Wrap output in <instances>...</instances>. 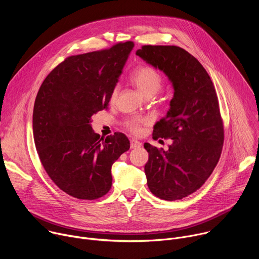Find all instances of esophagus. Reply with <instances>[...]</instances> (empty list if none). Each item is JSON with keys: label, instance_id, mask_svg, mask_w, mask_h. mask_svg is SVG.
Masks as SVG:
<instances>
[{"label": "esophagus", "instance_id": "1", "mask_svg": "<svg viewBox=\"0 0 259 259\" xmlns=\"http://www.w3.org/2000/svg\"><path fill=\"white\" fill-rule=\"evenodd\" d=\"M142 145V143L136 139H131L130 140V147L131 149H138V147H140Z\"/></svg>", "mask_w": 259, "mask_h": 259}]
</instances>
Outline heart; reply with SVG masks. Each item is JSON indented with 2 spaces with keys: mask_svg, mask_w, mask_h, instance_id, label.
I'll use <instances>...</instances> for the list:
<instances>
[{
  "mask_svg": "<svg viewBox=\"0 0 259 259\" xmlns=\"http://www.w3.org/2000/svg\"><path fill=\"white\" fill-rule=\"evenodd\" d=\"M131 82L138 89V91L145 97L154 96L162 87V77L160 72L152 66L143 65L136 68L131 75ZM119 88L116 86L112 92V99L114 100L118 95ZM144 123L143 119L132 118L126 122V127L134 132L138 133L140 126Z\"/></svg>",
  "mask_w": 259,
  "mask_h": 259,
  "instance_id": "b5f03b06",
  "label": "heart"
}]
</instances>
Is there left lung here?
Listing matches in <instances>:
<instances>
[{"label": "left lung", "mask_w": 259, "mask_h": 259, "mask_svg": "<svg viewBox=\"0 0 259 259\" xmlns=\"http://www.w3.org/2000/svg\"><path fill=\"white\" fill-rule=\"evenodd\" d=\"M136 55L163 71L173 88L169 110L153 133L172 144L164 151L144 143L147 187L160 199L180 200L203 186L219 160L224 124L217 95L203 65L180 47L147 45Z\"/></svg>", "instance_id": "1"}]
</instances>
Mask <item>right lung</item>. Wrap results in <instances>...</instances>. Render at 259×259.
<instances>
[{"label": "right lung", "mask_w": 259, "mask_h": 259, "mask_svg": "<svg viewBox=\"0 0 259 259\" xmlns=\"http://www.w3.org/2000/svg\"><path fill=\"white\" fill-rule=\"evenodd\" d=\"M134 44L75 55L57 65L36 94L32 132L42 165L67 195L95 200L112 188V165L130 147L123 133H94L92 116L108 107Z\"/></svg>", "instance_id": "obj_1"}]
</instances>
